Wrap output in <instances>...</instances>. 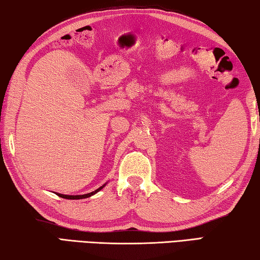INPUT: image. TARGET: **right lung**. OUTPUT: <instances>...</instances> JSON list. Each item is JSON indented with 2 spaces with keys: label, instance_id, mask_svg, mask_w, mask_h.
Wrapping results in <instances>:
<instances>
[{
  "label": "right lung",
  "instance_id": "right-lung-1",
  "mask_svg": "<svg viewBox=\"0 0 260 260\" xmlns=\"http://www.w3.org/2000/svg\"><path fill=\"white\" fill-rule=\"evenodd\" d=\"M105 186V184H103L102 187H100L99 189H96L95 191H91V192H88V193H85V195H63V193H57L59 197H61V199H67V200H82V199H87V197H90L93 196L94 193H96L98 191H100L101 189H103V187Z\"/></svg>",
  "mask_w": 260,
  "mask_h": 260
}]
</instances>
